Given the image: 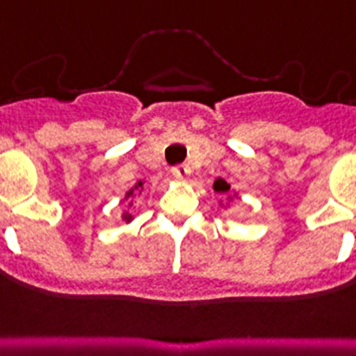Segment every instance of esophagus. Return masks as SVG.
I'll return each instance as SVG.
<instances>
[{"label":"esophagus","mask_w":356,"mask_h":356,"mask_svg":"<svg viewBox=\"0 0 356 356\" xmlns=\"http://www.w3.org/2000/svg\"><path fill=\"white\" fill-rule=\"evenodd\" d=\"M172 175H174L175 179H186L188 175H190V166H188V165H175L174 168H172Z\"/></svg>","instance_id":"34e87169"}]
</instances>
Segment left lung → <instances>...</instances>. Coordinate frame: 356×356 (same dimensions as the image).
Listing matches in <instances>:
<instances>
[{
    "label": "left lung",
    "instance_id": "obj_1",
    "mask_svg": "<svg viewBox=\"0 0 356 356\" xmlns=\"http://www.w3.org/2000/svg\"><path fill=\"white\" fill-rule=\"evenodd\" d=\"M213 188H215V191H218V193H225V191H229V184L225 181H222V179H216L215 184H213Z\"/></svg>",
    "mask_w": 356,
    "mask_h": 356
}]
</instances>
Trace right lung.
I'll list each match as a JSON object with an SVG mask.
<instances>
[{
  "label": "right lung",
  "mask_w": 356,
  "mask_h": 356,
  "mask_svg": "<svg viewBox=\"0 0 356 356\" xmlns=\"http://www.w3.org/2000/svg\"><path fill=\"white\" fill-rule=\"evenodd\" d=\"M141 186H143V182H138V186H136V188H138V190H140V188ZM132 193H134V190H131V191H129V195H132ZM129 206H131V204H129ZM123 220H127V222H131L132 220V215H131V213H125V215H123Z\"/></svg>",
  "instance_id": "1"
}]
</instances>
